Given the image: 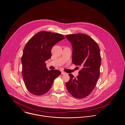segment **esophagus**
I'll list each match as a JSON object with an SVG mask.
<instances>
[{
    "label": "esophagus",
    "mask_w": 125,
    "mask_h": 125,
    "mask_svg": "<svg viewBox=\"0 0 125 125\" xmlns=\"http://www.w3.org/2000/svg\"><path fill=\"white\" fill-rule=\"evenodd\" d=\"M66 74V73H65V72H61V74H62V75H64V74Z\"/></svg>",
    "instance_id": "esophagus-1"
}]
</instances>
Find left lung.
Segmentation results:
<instances>
[{
	"label": "left lung",
	"mask_w": 125,
	"mask_h": 125,
	"mask_svg": "<svg viewBox=\"0 0 125 125\" xmlns=\"http://www.w3.org/2000/svg\"><path fill=\"white\" fill-rule=\"evenodd\" d=\"M65 37L72 45V63L82 68L76 78L69 74L70 80L65 86L72 96L82 99L91 93L99 77L100 48L95 41L86 34H71Z\"/></svg>",
	"instance_id": "8db88e82"
}]
</instances>
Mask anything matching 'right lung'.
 I'll list each match as a JSON object with an SVG mask.
<instances>
[{
  "mask_svg": "<svg viewBox=\"0 0 125 125\" xmlns=\"http://www.w3.org/2000/svg\"><path fill=\"white\" fill-rule=\"evenodd\" d=\"M64 39L61 34L42 31L26 43L21 57L22 74L26 87L31 94L41 95L46 93L61 74L58 70L49 71L45 62L51 58L54 45Z\"/></svg>",
  "mask_w": 125,
  "mask_h": 125,
  "instance_id": "1",
  "label": "right lung"
}]
</instances>
